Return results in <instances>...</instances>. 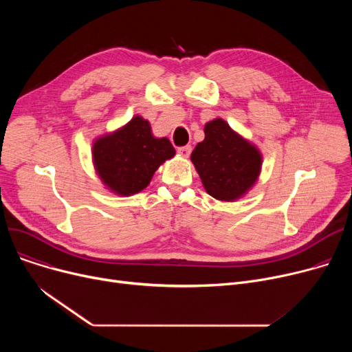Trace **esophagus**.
Here are the masks:
<instances>
[{
  "label": "esophagus",
  "mask_w": 352,
  "mask_h": 352,
  "mask_svg": "<svg viewBox=\"0 0 352 352\" xmlns=\"http://www.w3.org/2000/svg\"><path fill=\"white\" fill-rule=\"evenodd\" d=\"M191 151H192L191 145H184V146H179V148H178V154H179L181 157H184V158H188L190 154H191Z\"/></svg>",
  "instance_id": "esophagus-1"
}]
</instances>
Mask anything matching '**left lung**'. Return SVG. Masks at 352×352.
I'll return each instance as SVG.
<instances>
[{"instance_id": "obj_1", "label": "left lung", "mask_w": 352, "mask_h": 352, "mask_svg": "<svg viewBox=\"0 0 352 352\" xmlns=\"http://www.w3.org/2000/svg\"><path fill=\"white\" fill-rule=\"evenodd\" d=\"M204 133V141L198 142L191 154L202 186L219 201L232 202L244 197L261 173L260 150L223 118L207 122Z\"/></svg>"}]
</instances>
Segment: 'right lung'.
<instances>
[{
    "label": "right lung",
    "instance_id": "add662e5",
    "mask_svg": "<svg viewBox=\"0 0 352 352\" xmlns=\"http://www.w3.org/2000/svg\"><path fill=\"white\" fill-rule=\"evenodd\" d=\"M175 155L168 138H155L151 125L137 116L92 144V161L104 186L128 197L146 188L158 166Z\"/></svg>",
    "mask_w": 352,
    "mask_h": 352
}]
</instances>
